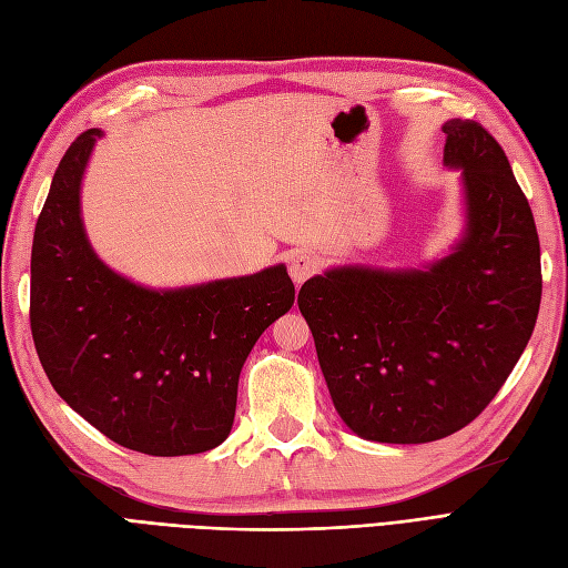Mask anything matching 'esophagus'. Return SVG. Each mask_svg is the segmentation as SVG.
<instances>
[{
    "mask_svg": "<svg viewBox=\"0 0 568 568\" xmlns=\"http://www.w3.org/2000/svg\"><path fill=\"white\" fill-rule=\"evenodd\" d=\"M317 272H320L317 255L307 253V251H296L294 255H291V261H288V274H291V280H294L298 286H301L305 280H311L313 274H317Z\"/></svg>",
    "mask_w": 568,
    "mask_h": 568,
    "instance_id": "1",
    "label": "esophagus"
}]
</instances>
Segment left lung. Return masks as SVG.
Returning <instances> with one entry per match:
<instances>
[{"instance_id":"8db88e82","label":"left lung","mask_w":568,"mask_h":568,"mask_svg":"<svg viewBox=\"0 0 568 568\" xmlns=\"http://www.w3.org/2000/svg\"><path fill=\"white\" fill-rule=\"evenodd\" d=\"M443 132L467 196L455 253L428 270H329L298 291L336 412L376 443H428L471 424L540 311L536 220L503 146L476 120Z\"/></svg>"}]
</instances>
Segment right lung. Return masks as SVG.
<instances>
[{"label": "right lung", "mask_w": 568, "mask_h": 568, "mask_svg": "<svg viewBox=\"0 0 568 568\" xmlns=\"http://www.w3.org/2000/svg\"><path fill=\"white\" fill-rule=\"evenodd\" d=\"M101 130L68 146L38 217L30 329L51 386L123 448L180 457L230 436L239 374L255 341L291 311L284 265L251 277L151 291L94 255L80 180Z\"/></svg>", "instance_id": "obj_1"}]
</instances>
